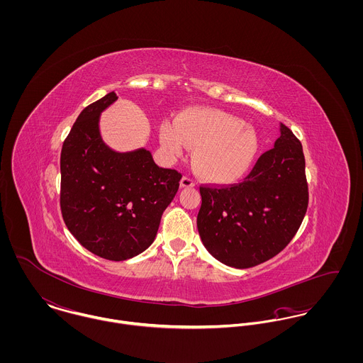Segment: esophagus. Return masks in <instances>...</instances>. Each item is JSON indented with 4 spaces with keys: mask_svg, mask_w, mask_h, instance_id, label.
I'll return each instance as SVG.
<instances>
[{
    "mask_svg": "<svg viewBox=\"0 0 363 363\" xmlns=\"http://www.w3.org/2000/svg\"><path fill=\"white\" fill-rule=\"evenodd\" d=\"M180 186L182 187H193V186H196V183H194V180L191 179V177H189V176H183L182 177V180H180Z\"/></svg>",
    "mask_w": 363,
    "mask_h": 363,
    "instance_id": "esophagus-1",
    "label": "esophagus"
}]
</instances>
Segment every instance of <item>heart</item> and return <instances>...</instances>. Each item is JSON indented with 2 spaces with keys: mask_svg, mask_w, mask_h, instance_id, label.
<instances>
[{
  "mask_svg": "<svg viewBox=\"0 0 363 363\" xmlns=\"http://www.w3.org/2000/svg\"><path fill=\"white\" fill-rule=\"evenodd\" d=\"M160 144L173 156L196 150L194 166L211 183L230 184L242 179L259 151L257 133L243 120L222 110L187 108L174 123H163Z\"/></svg>",
  "mask_w": 363,
  "mask_h": 363,
  "instance_id": "heart-1",
  "label": "heart"
}]
</instances>
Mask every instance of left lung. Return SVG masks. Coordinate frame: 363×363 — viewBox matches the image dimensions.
I'll list each match as a JSON object with an SVG mask.
<instances>
[{"mask_svg": "<svg viewBox=\"0 0 363 363\" xmlns=\"http://www.w3.org/2000/svg\"><path fill=\"white\" fill-rule=\"evenodd\" d=\"M197 228L208 252L235 268L272 259L296 235L309 204L301 141L284 124L242 183L201 184Z\"/></svg>", "mask_w": 363, "mask_h": 363, "instance_id": "obj_1", "label": "left lung"}]
</instances>
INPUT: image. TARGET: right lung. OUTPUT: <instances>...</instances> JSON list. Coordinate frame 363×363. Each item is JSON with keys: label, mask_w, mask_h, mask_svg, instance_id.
<instances>
[{"label": "right lung", "mask_w": 363, "mask_h": 363, "mask_svg": "<svg viewBox=\"0 0 363 363\" xmlns=\"http://www.w3.org/2000/svg\"><path fill=\"white\" fill-rule=\"evenodd\" d=\"M114 92L86 106L64 140L60 208L72 236L106 259H131L151 246L182 173L159 167L147 150L117 154L99 134Z\"/></svg>", "instance_id": "obj_1"}]
</instances>
